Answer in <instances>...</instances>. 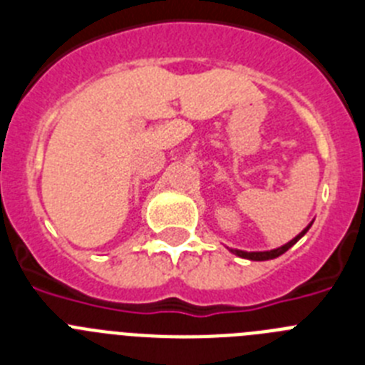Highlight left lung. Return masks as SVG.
Instances as JSON below:
<instances>
[{
  "mask_svg": "<svg viewBox=\"0 0 365 365\" xmlns=\"http://www.w3.org/2000/svg\"><path fill=\"white\" fill-rule=\"evenodd\" d=\"M312 222H314V219H312V221L309 222L307 227L303 228V230L299 232V234L296 235V237H292V240L289 241V243L282 245V247H278V248H272V250H257V252H247V250H240V248H230V247H227V248H228V250H230L232 254H235V256L245 257V259H250V261H267V259H276V257H279V256H282V254H285L287 250H289V248L292 247V245L298 243V241L302 240L303 235L307 234L309 228L312 227Z\"/></svg>",
  "mask_w": 365,
  "mask_h": 365,
  "instance_id": "left-lung-1",
  "label": "left lung"
}]
</instances>
